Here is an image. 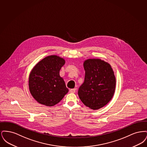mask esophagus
<instances>
[{
    "label": "esophagus",
    "instance_id": "esophagus-1",
    "mask_svg": "<svg viewBox=\"0 0 147 147\" xmlns=\"http://www.w3.org/2000/svg\"><path fill=\"white\" fill-rule=\"evenodd\" d=\"M76 91V89H72L69 90V92L70 93H74Z\"/></svg>",
    "mask_w": 147,
    "mask_h": 147
}]
</instances>
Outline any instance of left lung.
<instances>
[{
  "mask_svg": "<svg viewBox=\"0 0 147 147\" xmlns=\"http://www.w3.org/2000/svg\"><path fill=\"white\" fill-rule=\"evenodd\" d=\"M85 75L78 95L84 105L98 110L112 98L116 87V78L111 65L100 59H89L84 63Z\"/></svg>",
  "mask_w": 147,
  "mask_h": 147,
  "instance_id": "8db88e82",
  "label": "left lung"
}]
</instances>
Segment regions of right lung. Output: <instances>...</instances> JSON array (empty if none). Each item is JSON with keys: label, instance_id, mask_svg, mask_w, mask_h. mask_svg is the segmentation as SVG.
<instances>
[{"label": "right lung", "instance_id": "right-lung-1", "mask_svg": "<svg viewBox=\"0 0 147 147\" xmlns=\"http://www.w3.org/2000/svg\"><path fill=\"white\" fill-rule=\"evenodd\" d=\"M65 60L58 56L45 57L31 71L28 79L30 91L42 105L52 106L58 104L68 92L59 71Z\"/></svg>", "mask_w": 147, "mask_h": 147}]
</instances>
